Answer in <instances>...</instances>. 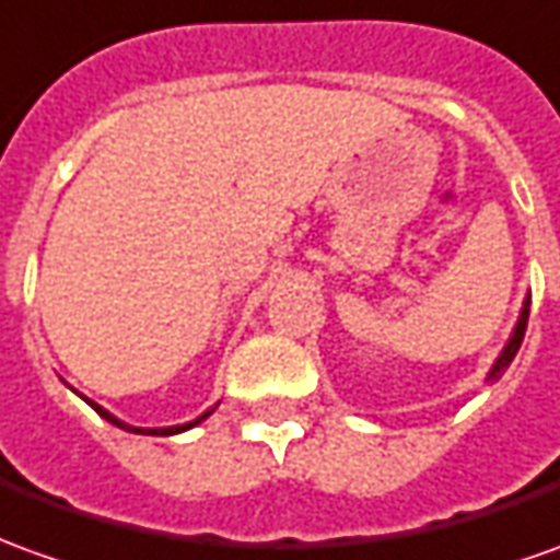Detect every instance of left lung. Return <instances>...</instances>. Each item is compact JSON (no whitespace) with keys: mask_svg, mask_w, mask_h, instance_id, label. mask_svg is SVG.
Instances as JSON below:
<instances>
[{"mask_svg":"<svg viewBox=\"0 0 560 560\" xmlns=\"http://www.w3.org/2000/svg\"><path fill=\"white\" fill-rule=\"evenodd\" d=\"M527 317H530V299H524V307H522V317L515 323V329H512V338L506 341L503 347V353L497 357V362L491 365V372H488V381H497V377L503 375L509 369V362L515 360V353H518V347L524 341V329H527Z\"/></svg>","mask_w":560,"mask_h":560,"instance_id":"8db88e82","label":"left lung"}]
</instances>
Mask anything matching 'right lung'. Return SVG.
I'll return each mask as SVG.
<instances>
[{"mask_svg":"<svg viewBox=\"0 0 560 560\" xmlns=\"http://www.w3.org/2000/svg\"><path fill=\"white\" fill-rule=\"evenodd\" d=\"M84 402L91 405V408H94L96 415H100V418H106L109 420V423H115V427H121V430H127V433H142V435H173V433H185V430H191V427H198L200 420H207L210 418V415H213V408H210V411H203V415H200L198 420H191V423H179V427H158V430H142V427H130V423H125V420H118L115 418V415H109V411H106V408H103V405H96V402H91V399H84Z\"/></svg>","mask_w":560,"mask_h":560,"instance_id":"add662e5","label":"right lung"}]
</instances>
